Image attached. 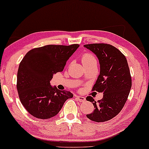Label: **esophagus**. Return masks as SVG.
I'll return each instance as SVG.
<instances>
[{
	"label": "esophagus",
	"mask_w": 149,
	"mask_h": 149,
	"mask_svg": "<svg viewBox=\"0 0 149 149\" xmlns=\"http://www.w3.org/2000/svg\"><path fill=\"white\" fill-rule=\"evenodd\" d=\"M76 98L79 102H84L85 100H86V98L84 97V96H77Z\"/></svg>",
	"instance_id": "obj_1"
}]
</instances>
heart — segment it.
I'll return each instance as SVG.
<instances>
[{
	"label": "heart",
	"mask_w": 149,
	"mask_h": 149,
	"mask_svg": "<svg viewBox=\"0 0 149 149\" xmlns=\"http://www.w3.org/2000/svg\"><path fill=\"white\" fill-rule=\"evenodd\" d=\"M82 63L84 65V66H86V65L92 64V63H96L97 61H96L95 56L93 54L86 53H84L82 56Z\"/></svg>",
	"instance_id": "b5f03b06"
}]
</instances>
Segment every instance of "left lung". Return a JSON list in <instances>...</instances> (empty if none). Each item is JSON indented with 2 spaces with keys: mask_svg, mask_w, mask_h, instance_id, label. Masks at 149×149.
<instances>
[{
  "mask_svg": "<svg viewBox=\"0 0 149 149\" xmlns=\"http://www.w3.org/2000/svg\"><path fill=\"white\" fill-rule=\"evenodd\" d=\"M84 47L95 54L100 63V74L92 90L103 93L97 102L92 96L86 98L94 107L86 116L98 123L107 121L120 113L130 92L132 84L128 63L125 56L110 44H90Z\"/></svg>",
  "mask_w": 149,
  "mask_h": 149,
  "instance_id": "obj_1",
  "label": "left lung"
}]
</instances>
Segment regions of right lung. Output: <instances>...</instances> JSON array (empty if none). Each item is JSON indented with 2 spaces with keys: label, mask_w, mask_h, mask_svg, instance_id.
I'll use <instances>...</instances> for the list:
<instances>
[{
  "label": "right lung",
  "mask_w": 149,
  "mask_h": 149,
  "mask_svg": "<svg viewBox=\"0 0 149 149\" xmlns=\"http://www.w3.org/2000/svg\"><path fill=\"white\" fill-rule=\"evenodd\" d=\"M79 46L72 44L36 48L21 61L17 74V90L22 105L33 116L40 119L54 117L65 100L73 97L70 92L51 86L50 81L54 74L63 71L66 61Z\"/></svg>",
  "instance_id": "right-lung-1"
}]
</instances>
